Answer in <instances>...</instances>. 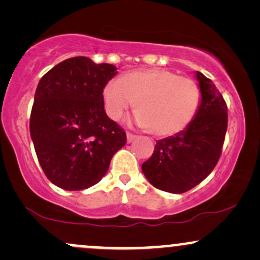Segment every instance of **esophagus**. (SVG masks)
<instances>
[{
    "instance_id": "obj_1",
    "label": "esophagus",
    "mask_w": 260,
    "mask_h": 260,
    "mask_svg": "<svg viewBox=\"0 0 260 260\" xmlns=\"http://www.w3.org/2000/svg\"><path fill=\"white\" fill-rule=\"evenodd\" d=\"M136 138H137L136 134H133V133H131V132H127V142L128 143L133 142V140L136 139Z\"/></svg>"
}]
</instances>
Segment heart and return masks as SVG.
Here are the masks:
<instances>
[{"label": "heart", "mask_w": 260, "mask_h": 260, "mask_svg": "<svg viewBox=\"0 0 260 260\" xmlns=\"http://www.w3.org/2000/svg\"><path fill=\"white\" fill-rule=\"evenodd\" d=\"M103 99L112 120H120L136 103L138 123L154 136L169 137L194 120L202 94L193 79L165 68H147L109 80Z\"/></svg>", "instance_id": "b5f03b06"}]
</instances>
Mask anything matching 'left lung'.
<instances>
[{"instance_id":"obj_1","label":"left lung","mask_w":260,"mask_h":260,"mask_svg":"<svg viewBox=\"0 0 260 260\" xmlns=\"http://www.w3.org/2000/svg\"><path fill=\"white\" fill-rule=\"evenodd\" d=\"M202 92L194 120L175 136L156 140L142 171L155 188L184 193L199 184L216 166L228 129V105L217 88L197 72Z\"/></svg>"}]
</instances>
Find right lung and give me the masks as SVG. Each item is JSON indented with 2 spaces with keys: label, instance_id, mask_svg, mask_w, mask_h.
Segmentation results:
<instances>
[{
  "label": "right lung",
  "instance_id": "add662e5",
  "mask_svg": "<svg viewBox=\"0 0 260 260\" xmlns=\"http://www.w3.org/2000/svg\"><path fill=\"white\" fill-rule=\"evenodd\" d=\"M116 70L78 56L56 64L39 82L30 136L41 169L59 188L82 190L96 184L126 144V132L104 109V86Z\"/></svg>",
  "mask_w": 260,
  "mask_h": 260
}]
</instances>
